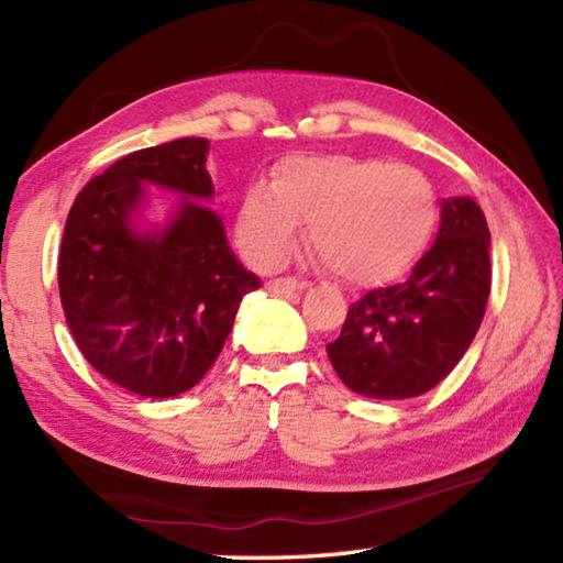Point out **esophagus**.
<instances>
[{"label":"esophagus","mask_w":563,"mask_h":563,"mask_svg":"<svg viewBox=\"0 0 563 563\" xmlns=\"http://www.w3.org/2000/svg\"><path fill=\"white\" fill-rule=\"evenodd\" d=\"M305 285H308V283H300L298 278H275V280H271V283H268V288H271L273 292L288 295V292H298V290H302Z\"/></svg>","instance_id":"1"}]
</instances>
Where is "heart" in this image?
<instances>
[{"mask_svg":"<svg viewBox=\"0 0 563 563\" xmlns=\"http://www.w3.org/2000/svg\"><path fill=\"white\" fill-rule=\"evenodd\" d=\"M310 221V243L352 285L395 280L430 241L437 194L422 170L385 158L292 156L273 184L245 190L238 238L258 268L290 258Z\"/></svg>","mask_w":563,"mask_h":563,"instance_id":"1","label":"heart"}]
</instances>
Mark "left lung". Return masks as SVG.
<instances>
[{
	"mask_svg": "<svg viewBox=\"0 0 563 563\" xmlns=\"http://www.w3.org/2000/svg\"><path fill=\"white\" fill-rule=\"evenodd\" d=\"M489 288L487 218L472 198H450L437 241L412 275L350 305L340 338L328 345L332 367L365 397L430 393L472 345Z\"/></svg>",
	"mask_w": 563,
	"mask_h": 563,
	"instance_id": "obj_1",
	"label": "left lung"
}]
</instances>
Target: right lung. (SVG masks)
<instances>
[{
	"label": "right lung",
	"instance_id": "add662e5",
	"mask_svg": "<svg viewBox=\"0 0 563 563\" xmlns=\"http://www.w3.org/2000/svg\"><path fill=\"white\" fill-rule=\"evenodd\" d=\"M206 139L133 151L79 190L66 218L59 295L89 365L141 397L201 383L231 335L238 305L261 280L228 247L211 198ZM186 195L164 232L130 225L145 184Z\"/></svg>",
	"mask_w": 563,
	"mask_h": 563
}]
</instances>
